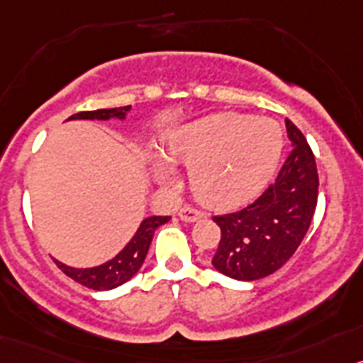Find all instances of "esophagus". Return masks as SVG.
Returning <instances> with one entry per match:
<instances>
[{
	"label": "esophagus",
	"mask_w": 363,
	"mask_h": 363,
	"mask_svg": "<svg viewBox=\"0 0 363 363\" xmlns=\"http://www.w3.org/2000/svg\"><path fill=\"white\" fill-rule=\"evenodd\" d=\"M204 217V213L199 210H195V208H191V206H186V208H182L181 211H179V218L184 222H197L199 218Z\"/></svg>",
	"instance_id": "esophagus-1"
}]
</instances>
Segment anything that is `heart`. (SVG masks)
Instances as JSON below:
<instances>
[{
  "label": "heart",
  "mask_w": 363,
  "mask_h": 363,
  "mask_svg": "<svg viewBox=\"0 0 363 363\" xmlns=\"http://www.w3.org/2000/svg\"><path fill=\"white\" fill-rule=\"evenodd\" d=\"M166 157L155 155L153 177L172 182L174 162L189 166L195 195L211 208H235L267 184L284 148L279 123L244 113H218L175 126L166 135Z\"/></svg>",
  "instance_id": "obj_1"
}]
</instances>
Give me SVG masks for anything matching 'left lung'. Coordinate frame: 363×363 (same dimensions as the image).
I'll return each instance as SVG.
<instances>
[{
	"label": "left lung",
	"mask_w": 363,
	"mask_h": 363,
	"mask_svg": "<svg viewBox=\"0 0 363 363\" xmlns=\"http://www.w3.org/2000/svg\"><path fill=\"white\" fill-rule=\"evenodd\" d=\"M291 153L277 181L253 204L237 213L213 217L220 228L215 269L235 280H259L291 259L315 215L318 174L303 133L286 119Z\"/></svg>",
	"instance_id": "obj_1"
}]
</instances>
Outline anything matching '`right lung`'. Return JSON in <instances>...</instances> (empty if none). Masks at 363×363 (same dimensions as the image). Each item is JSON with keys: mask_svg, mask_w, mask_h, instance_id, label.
I'll return each mask as SVG.
<instances>
[{"mask_svg": "<svg viewBox=\"0 0 363 363\" xmlns=\"http://www.w3.org/2000/svg\"><path fill=\"white\" fill-rule=\"evenodd\" d=\"M132 106H119V108H103L94 110V112H79L68 117V121L76 119H88V121H125ZM172 217H162V215H155V217H146L145 220L139 224L135 235L130 238V242L126 244L113 259L106 260L104 264L94 267H72L67 264L55 260L57 267L63 271L65 275L70 277L72 280L79 282L81 286L88 287V289H96V291H108L113 287L123 286L128 282L137 271L141 269L143 262L146 259V253L150 250L152 238L155 230L162 224L169 220Z\"/></svg>", "mask_w": 363, "mask_h": 363, "instance_id": "right-lung-1", "label": "right lung"}]
</instances>
